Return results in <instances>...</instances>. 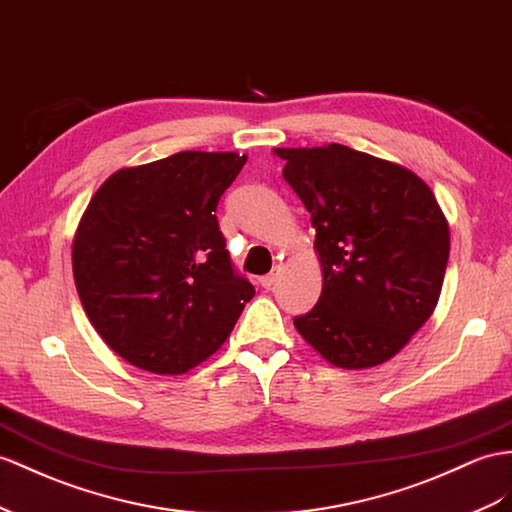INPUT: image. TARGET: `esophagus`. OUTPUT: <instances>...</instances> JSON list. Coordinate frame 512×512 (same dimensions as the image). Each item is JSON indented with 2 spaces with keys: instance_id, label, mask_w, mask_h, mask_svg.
I'll return each mask as SVG.
<instances>
[{
  "instance_id": "obj_1",
  "label": "esophagus",
  "mask_w": 512,
  "mask_h": 512,
  "mask_svg": "<svg viewBox=\"0 0 512 512\" xmlns=\"http://www.w3.org/2000/svg\"><path fill=\"white\" fill-rule=\"evenodd\" d=\"M277 279H279V272H270V274H266V277H261L259 283H261V287H266V290H272Z\"/></svg>"
}]
</instances>
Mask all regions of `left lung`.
Instances as JSON below:
<instances>
[{
	"label": "left lung",
	"mask_w": 512,
	"mask_h": 512,
	"mask_svg": "<svg viewBox=\"0 0 512 512\" xmlns=\"http://www.w3.org/2000/svg\"><path fill=\"white\" fill-rule=\"evenodd\" d=\"M316 227L318 305L296 331L335 368L396 357L432 316L450 255L435 194L413 170L344 144L274 149Z\"/></svg>",
	"instance_id": "1"
}]
</instances>
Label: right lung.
<instances>
[{"label": "right lung", "instance_id": "add662e5", "mask_svg": "<svg viewBox=\"0 0 512 512\" xmlns=\"http://www.w3.org/2000/svg\"><path fill=\"white\" fill-rule=\"evenodd\" d=\"M246 155L181 151L116 170L73 238L90 324L116 355L177 376L227 342L255 287L233 272L216 207Z\"/></svg>", "mask_w": 512, "mask_h": 512}]
</instances>
